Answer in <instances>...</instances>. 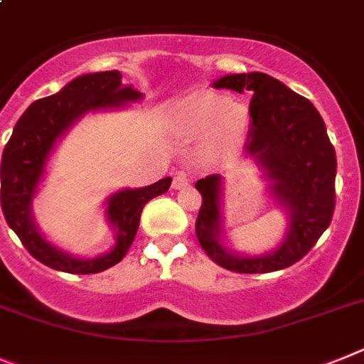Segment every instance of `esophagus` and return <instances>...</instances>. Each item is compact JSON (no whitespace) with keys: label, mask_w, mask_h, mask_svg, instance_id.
I'll use <instances>...</instances> for the list:
<instances>
[{"label":"esophagus","mask_w":364,"mask_h":364,"mask_svg":"<svg viewBox=\"0 0 364 364\" xmlns=\"http://www.w3.org/2000/svg\"><path fill=\"white\" fill-rule=\"evenodd\" d=\"M172 186L176 188V191H179V188H186V186H191V179L186 178L185 173H178V176L173 178Z\"/></svg>","instance_id":"1"}]
</instances>
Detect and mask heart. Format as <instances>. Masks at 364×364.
Segmentation results:
<instances>
[{
  "instance_id": "1",
  "label": "heart",
  "mask_w": 364,
  "mask_h": 364,
  "mask_svg": "<svg viewBox=\"0 0 364 364\" xmlns=\"http://www.w3.org/2000/svg\"><path fill=\"white\" fill-rule=\"evenodd\" d=\"M173 124L185 135H203L213 129L207 150L210 154H229L243 141L249 124V113L235 100L216 93L194 95L179 104Z\"/></svg>"
}]
</instances>
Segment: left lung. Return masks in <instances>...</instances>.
I'll list each match as a JSON object with an SVG mask.
<instances>
[{"mask_svg":"<svg viewBox=\"0 0 364 364\" xmlns=\"http://www.w3.org/2000/svg\"><path fill=\"white\" fill-rule=\"evenodd\" d=\"M216 90L251 93L252 124L245 156L264 168L271 192L287 210L289 229L280 247L262 257H245L221 245V179L207 176L196 183L203 203L196 235L208 258L235 273H273L286 269L314 247L330 227L335 208L333 144L315 106L265 73L227 75Z\"/></svg>","mask_w":364,"mask_h":364,"instance_id":"obj_1","label":"left lung"}]
</instances>
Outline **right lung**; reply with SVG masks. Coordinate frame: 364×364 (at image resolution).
I'll list each match as a JSON object with an SVG mask.
<instances>
[{
  "mask_svg": "<svg viewBox=\"0 0 364 364\" xmlns=\"http://www.w3.org/2000/svg\"><path fill=\"white\" fill-rule=\"evenodd\" d=\"M141 97L143 93L122 84L121 71L90 73L71 80L56 95L31 104L16 122L1 157V210L23 247L50 269L91 274L119 264L134 243L144 205L170 188L172 178H164L143 188H124L109 196L106 218L117 230V243L102 257H71L50 245L34 223L33 200L56 141L84 113L119 107Z\"/></svg>",
  "mask_w": 364,
  "mask_h": 364,
  "instance_id": "add662e5",
  "label": "right lung"
}]
</instances>
